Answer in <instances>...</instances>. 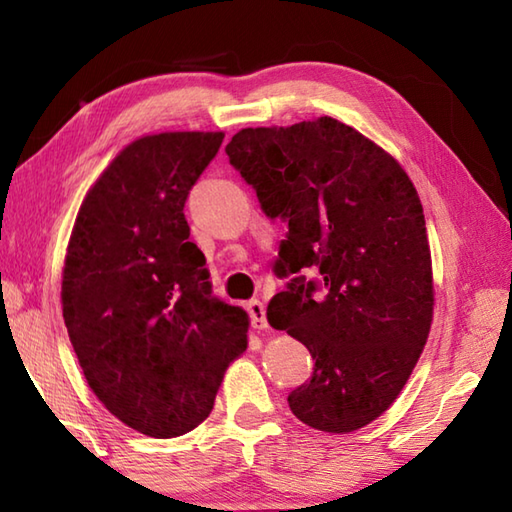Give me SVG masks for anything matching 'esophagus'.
<instances>
[{"label": "esophagus", "mask_w": 512, "mask_h": 512, "mask_svg": "<svg viewBox=\"0 0 512 512\" xmlns=\"http://www.w3.org/2000/svg\"><path fill=\"white\" fill-rule=\"evenodd\" d=\"M246 312H248L250 323H253V328H255V330H264V328H268V321H266V308H264V303H262V301H257V299L248 301V303H246Z\"/></svg>", "instance_id": "1"}]
</instances>
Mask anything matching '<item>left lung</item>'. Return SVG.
<instances>
[{
    "mask_svg": "<svg viewBox=\"0 0 512 512\" xmlns=\"http://www.w3.org/2000/svg\"><path fill=\"white\" fill-rule=\"evenodd\" d=\"M226 154L262 211L288 224L275 275L292 279L268 303V321L314 358L288 405L312 429H361L398 398L431 330L416 187L387 151L330 116L242 129ZM308 267L320 275L306 280Z\"/></svg>",
    "mask_w": 512,
    "mask_h": 512,
    "instance_id": "1",
    "label": "left lung"
}]
</instances>
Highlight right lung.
Here are the masks:
<instances>
[{"label": "right lung", "instance_id": "add662e5", "mask_svg": "<svg viewBox=\"0 0 512 512\" xmlns=\"http://www.w3.org/2000/svg\"><path fill=\"white\" fill-rule=\"evenodd\" d=\"M222 132H165L127 145L76 215L63 321L85 380L145 436L176 438L213 409L248 345V314L213 297L184 202Z\"/></svg>", "mask_w": 512, "mask_h": 512}]
</instances>
